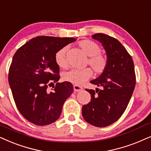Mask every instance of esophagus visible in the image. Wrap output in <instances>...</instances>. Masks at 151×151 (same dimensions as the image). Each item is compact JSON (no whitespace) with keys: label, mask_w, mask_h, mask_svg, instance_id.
<instances>
[{"label":"esophagus","mask_w":151,"mask_h":151,"mask_svg":"<svg viewBox=\"0 0 151 151\" xmlns=\"http://www.w3.org/2000/svg\"><path fill=\"white\" fill-rule=\"evenodd\" d=\"M73 89L74 91H76V92H78V91H80L83 90V87H80L79 85H73Z\"/></svg>","instance_id":"1"}]
</instances>
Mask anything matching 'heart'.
<instances>
[{"label": "heart", "instance_id": "1", "mask_svg": "<svg viewBox=\"0 0 151 151\" xmlns=\"http://www.w3.org/2000/svg\"><path fill=\"white\" fill-rule=\"evenodd\" d=\"M78 45L84 52L89 56L87 64L91 66L95 73L96 74L103 73L107 67L108 60L106 56L101 53V48L99 45L89 40L80 41L78 43ZM66 51L67 47L64 46L58 50L55 55V61L62 68H66L68 66L67 60L66 58ZM92 76V70L90 68H85L83 69L72 68L69 71L64 72L62 74V78L64 81L80 85L87 81Z\"/></svg>", "mask_w": 151, "mask_h": 151}]
</instances>
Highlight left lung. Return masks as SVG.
Instances as JSON below:
<instances>
[{
  "label": "left lung",
  "instance_id": "left-lung-1",
  "mask_svg": "<svg viewBox=\"0 0 151 151\" xmlns=\"http://www.w3.org/2000/svg\"><path fill=\"white\" fill-rule=\"evenodd\" d=\"M92 38L104 47L108 64L99 78L91 81L102 89H86L91 101L82 107V114L87 122L102 128L116 122L124 113L135 87L136 76L132 57L118 40L103 33Z\"/></svg>",
  "mask_w": 151,
  "mask_h": 151
}]
</instances>
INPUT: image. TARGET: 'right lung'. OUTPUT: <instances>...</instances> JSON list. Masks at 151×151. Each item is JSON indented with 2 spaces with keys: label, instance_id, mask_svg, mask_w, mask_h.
Returning a JSON list of instances; mask_svg holds the SVG:
<instances>
[{
  "label": "right lung",
  "instance_id": "obj_1",
  "mask_svg": "<svg viewBox=\"0 0 151 151\" xmlns=\"http://www.w3.org/2000/svg\"><path fill=\"white\" fill-rule=\"evenodd\" d=\"M76 40L71 37L39 36L14 55L8 81L16 106L25 119L37 126H46L58 120L64 102L73 93L71 83H58L60 67L55 55ZM53 82L56 87L48 90Z\"/></svg>",
  "mask_w": 151,
  "mask_h": 151
}]
</instances>
